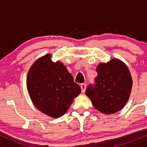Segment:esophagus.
Listing matches in <instances>:
<instances>
[{
	"mask_svg": "<svg viewBox=\"0 0 147 147\" xmlns=\"http://www.w3.org/2000/svg\"><path fill=\"white\" fill-rule=\"evenodd\" d=\"M81 88H82V92L84 93L86 91V86L85 84H81Z\"/></svg>",
	"mask_w": 147,
	"mask_h": 147,
	"instance_id": "34e87169",
	"label": "esophagus"
}]
</instances>
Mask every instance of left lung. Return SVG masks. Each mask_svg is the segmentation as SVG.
<instances>
[{
	"label": "left lung",
	"mask_w": 147,
	"mask_h": 147,
	"mask_svg": "<svg viewBox=\"0 0 147 147\" xmlns=\"http://www.w3.org/2000/svg\"><path fill=\"white\" fill-rule=\"evenodd\" d=\"M95 86H88L86 95L94 107L104 114H113L126 105L131 95L133 80L127 65L113 58L99 63Z\"/></svg>",
	"instance_id": "8db88e82"
}]
</instances>
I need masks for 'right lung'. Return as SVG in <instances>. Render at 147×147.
I'll list each match as a JSON object with an SVG mask.
<instances>
[{"label":"right lung","mask_w":147,"mask_h":147,"mask_svg":"<svg viewBox=\"0 0 147 147\" xmlns=\"http://www.w3.org/2000/svg\"><path fill=\"white\" fill-rule=\"evenodd\" d=\"M51 58V54H47L35 61L27 76V88L38 110L58 118L68 111L81 88L63 63Z\"/></svg>","instance_id":"1"}]
</instances>
